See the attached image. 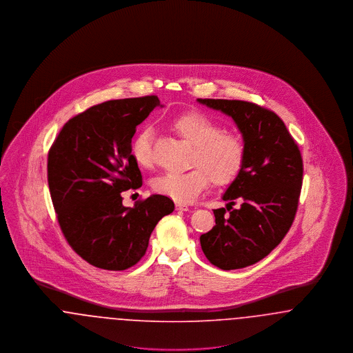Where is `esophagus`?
I'll use <instances>...</instances> for the list:
<instances>
[{
    "instance_id": "1",
    "label": "esophagus",
    "mask_w": 353,
    "mask_h": 353,
    "mask_svg": "<svg viewBox=\"0 0 353 353\" xmlns=\"http://www.w3.org/2000/svg\"><path fill=\"white\" fill-rule=\"evenodd\" d=\"M176 209L177 210H184V212H186V210H189V206L186 205V203H176Z\"/></svg>"
}]
</instances>
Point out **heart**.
Returning <instances> with one entry per match:
<instances>
[{
    "label": "heart",
    "instance_id": "1",
    "mask_svg": "<svg viewBox=\"0 0 353 353\" xmlns=\"http://www.w3.org/2000/svg\"><path fill=\"white\" fill-rule=\"evenodd\" d=\"M172 128L193 145L190 165L183 173H165L153 180L156 193L177 202L193 201L210 181L217 186L230 185L245 164L246 148L238 134L223 132L222 127L205 114L192 111L172 120ZM151 127L143 128L132 141L131 153L141 168H152Z\"/></svg>",
    "mask_w": 353,
    "mask_h": 353
}]
</instances>
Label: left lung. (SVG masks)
I'll return each mask as SVG.
<instances>
[{
    "label": "left lung",
    "mask_w": 353,
    "mask_h": 353,
    "mask_svg": "<svg viewBox=\"0 0 353 353\" xmlns=\"http://www.w3.org/2000/svg\"><path fill=\"white\" fill-rule=\"evenodd\" d=\"M197 101L233 119L245 143L243 168L222 196L229 214L216 209V226L200 236L210 263L242 269L269 255L290 230L302 189V154L275 112L250 101Z\"/></svg>",
    "instance_id": "left-lung-1"
}]
</instances>
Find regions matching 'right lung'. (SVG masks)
<instances>
[{
  "label": "right lung",
  "mask_w": 353,
  "mask_h": 353,
  "mask_svg": "<svg viewBox=\"0 0 353 353\" xmlns=\"http://www.w3.org/2000/svg\"><path fill=\"white\" fill-rule=\"evenodd\" d=\"M154 107H163L154 95L94 105L68 120L49 151L48 181L59 226L72 250L95 268L136 265L157 222L174 210L167 196L152 194L127 208L120 194L143 185L131 141Z\"/></svg>",
  "instance_id": "obj_1"
}]
</instances>
